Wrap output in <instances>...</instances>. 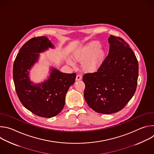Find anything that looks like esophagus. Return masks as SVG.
<instances>
[{
  "label": "esophagus",
  "instance_id": "esophagus-1",
  "mask_svg": "<svg viewBox=\"0 0 154 154\" xmlns=\"http://www.w3.org/2000/svg\"><path fill=\"white\" fill-rule=\"evenodd\" d=\"M81 79H82V76L80 75H79V74H77L76 75V79H75L76 81H79V80H80Z\"/></svg>",
  "mask_w": 154,
  "mask_h": 154
}]
</instances>
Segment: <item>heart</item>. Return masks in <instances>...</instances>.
I'll use <instances>...</instances> for the list:
<instances>
[{
  "label": "heart",
  "mask_w": 154,
  "mask_h": 154,
  "mask_svg": "<svg viewBox=\"0 0 154 154\" xmlns=\"http://www.w3.org/2000/svg\"><path fill=\"white\" fill-rule=\"evenodd\" d=\"M99 43L96 41L86 44L77 49L72 54L75 61L82 62V67L85 72H93L96 71L104 59V51L99 47ZM68 63L74 66L75 63L71 59L67 60Z\"/></svg>",
  "instance_id": "heart-1"
}]
</instances>
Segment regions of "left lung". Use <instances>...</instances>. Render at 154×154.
Wrapping results in <instances>:
<instances>
[{"label": "left lung", "instance_id": "obj_1", "mask_svg": "<svg viewBox=\"0 0 154 154\" xmlns=\"http://www.w3.org/2000/svg\"><path fill=\"white\" fill-rule=\"evenodd\" d=\"M108 42V55L97 71L83 76L86 103L102 114L121 110L134 95L138 77V60L128 44L113 35Z\"/></svg>", "mask_w": 154, "mask_h": 154}]
</instances>
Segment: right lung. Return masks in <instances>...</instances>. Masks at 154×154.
Returning <instances> with one entry per match:
<instances>
[{
	"mask_svg": "<svg viewBox=\"0 0 154 154\" xmlns=\"http://www.w3.org/2000/svg\"><path fill=\"white\" fill-rule=\"evenodd\" d=\"M54 48L46 36L33 38L20 49L13 64V80L20 102L30 112L43 118L55 116L62 110L66 94L76 77L75 73H63L53 68L47 80L36 84L30 81L29 72L38 61L39 53Z\"/></svg>",
	"mask_w": 154,
	"mask_h": 154,
	"instance_id": "1",
	"label": "right lung"
}]
</instances>
